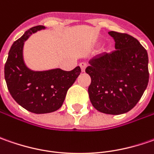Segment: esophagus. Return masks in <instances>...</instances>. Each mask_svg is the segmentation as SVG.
Returning a JSON list of instances; mask_svg holds the SVG:
<instances>
[{"instance_id": "obj_1", "label": "esophagus", "mask_w": 154, "mask_h": 154, "mask_svg": "<svg viewBox=\"0 0 154 154\" xmlns=\"http://www.w3.org/2000/svg\"><path fill=\"white\" fill-rule=\"evenodd\" d=\"M80 68H81V71H82V72H85V70H86V62H80Z\"/></svg>"}]
</instances>
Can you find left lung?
Masks as SVG:
<instances>
[{
	"instance_id": "1",
	"label": "left lung",
	"mask_w": 154,
	"mask_h": 154,
	"mask_svg": "<svg viewBox=\"0 0 154 154\" xmlns=\"http://www.w3.org/2000/svg\"><path fill=\"white\" fill-rule=\"evenodd\" d=\"M115 39L116 51L92 57L86 73L91 76L88 87L95 109L109 115H120L139 102L148 84V56L134 37L109 32Z\"/></svg>"
}]
</instances>
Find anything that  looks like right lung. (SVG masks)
Instances as JSON below:
<instances>
[{
  "instance_id": "1",
  "label": "right lung",
  "mask_w": 154,
  "mask_h": 154,
  "mask_svg": "<svg viewBox=\"0 0 154 154\" xmlns=\"http://www.w3.org/2000/svg\"><path fill=\"white\" fill-rule=\"evenodd\" d=\"M45 28L43 26L32 27L15 41L4 68L5 80L12 97L23 108L36 114L60 109L69 87L81 73L79 66L71 71L61 68L35 71L27 67L23 56L25 42L33 33Z\"/></svg>"
}]
</instances>
